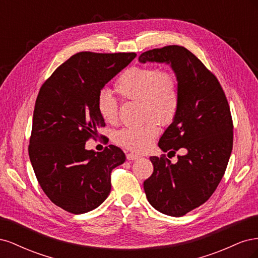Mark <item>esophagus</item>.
<instances>
[{
    "mask_svg": "<svg viewBox=\"0 0 258 258\" xmlns=\"http://www.w3.org/2000/svg\"><path fill=\"white\" fill-rule=\"evenodd\" d=\"M126 157L128 160H136V159H139L140 156L139 155H136V154H127Z\"/></svg>",
    "mask_w": 258,
    "mask_h": 258,
    "instance_id": "obj_1",
    "label": "esophagus"
}]
</instances>
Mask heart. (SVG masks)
Here are the masks:
<instances>
[{
  "instance_id": "1",
  "label": "heart",
  "mask_w": 258,
  "mask_h": 258,
  "mask_svg": "<svg viewBox=\"0 0 258 258\" xmlns=\"http://www.w3.org/2000/svg\"><path fill=\"white\" fill-rule=\"evenodd\" d=\"M114 89L123 100L140 102L141 118L146 119L140 126L117 131L114 142L131 152H145L158 135L155 122L166 126L174 120L177 114L179 88L176 76L170 70L131 67L117 79ZM97 108L104 121L112 124L118 121V104L107 91L99 93Z\"/></svg>"
}]
</instances>
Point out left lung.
<instances>
[{
    "mask_svg": "<svg viewBox=\"0 0 258 258\" xmlns=\"http://www.w3.org/2000/svg\"><path fill=\"white\" fill-rule=\"evenodd\" d=\"M139 61L170 63L178 82V111L158 146L186 155L174 165L165 154L152 156L154 172L143 185L156 210L179 217L208 201L224 176L233 143L230 107L216 76L183 46L147 50Z\"/></svg>",
    "mask_w": 258,
    "mask_h": 258,
    "instance_id": "1",
    "label": "left lung"
}]
</instances>
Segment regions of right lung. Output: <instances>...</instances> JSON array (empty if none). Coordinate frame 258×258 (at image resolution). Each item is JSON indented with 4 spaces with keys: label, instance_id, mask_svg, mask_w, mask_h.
Here are the masks:
<instances>
[{
    "label": "right lung",
    "instance_id": "add662e5",
    "mask_svg": "<svg viewBox=\"0 0 258 258\" xmlns=\"http://www.w3.org/2000/svg\"><path fill=\"white\" fill-rule=\"evenodd\" d=\"M136 52H77L59 66L38 91L29 156L35 176L52 204L70 213L98 208L111 191V173L126 160L119 147L85 150L105 122L97 99L105 84Z\"/></svg>",
    "mask_w": 258,
    "mask_h": 258
}]
</instances>
